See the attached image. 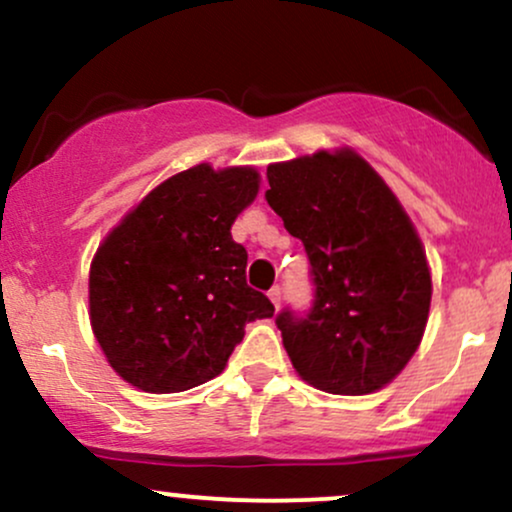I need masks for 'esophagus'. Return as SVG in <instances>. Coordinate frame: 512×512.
Listing matches in <instances>:
<instances>
[{
  "mask_svg": "<svg viewBox=\"0 0 512 512\" xmlns=\"http://www.w3.org/2000/svg\"><path fill=\"white\" fill-rule=\"evenodd\" d=\"M267 296H269V301L274 303V308H279V305H281V289H279V286H272Z\"/></svg>",
  "mask_w": 512,
  "mask_h": 512,
  "instance_id": "34e87169",
  "label": "esophagus"
}]
</instances>
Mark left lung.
<instances>
[{"label":"left lung","mask_w":512,"mask_h":512,"mask_svg":"<svg viewBox=\"0 0 512 512\" xmlns=\"http://www.w3.org/2000/svg\"><path fill=\"white\" fill-rule=\"evenodd\" d=\"M267 202L303 240L315 284L308 315H276L305 383L370 395L402 373L424 337L431 269L395 192L356 151H317L267 168Z\"/></svg>","instance_id":"1"}]
</instances>
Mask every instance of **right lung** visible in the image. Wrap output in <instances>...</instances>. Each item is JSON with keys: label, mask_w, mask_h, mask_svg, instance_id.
<instances>
[{"label": "right lung", "mask_w": 512, "mask_h": 512, "mask_svg": "<svg viewBox=\"0 0 512 512\" xmlns=\"http://www.w3.org/2000/svg\"><path fill=\"white\" fill-rule=\"evenodd\" d=\"M260 192L252 166L187 168L146 195L98 245L88 317L113 370L154 395L216 378L245 325L274 305L245 281L233 221Z\"/></svg>", "instance_id": "obj_1"}]
</instances>
